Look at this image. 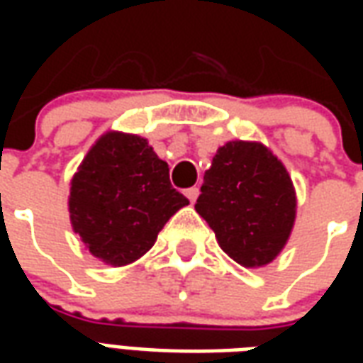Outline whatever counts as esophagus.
I'll list each match as a JSON object with an SVG mask.
<instances>
[{"label":"esophagus","instance_id":"esophagus-1","mask_svg":"<svg viewBox=\"0 0 363 363\" xmlns=\"http://www.w3.org/2000/svg\"><path fill=\"white\" fill-rule=\"evenodd\" d=\"M184 194H186V198H189L190 202H192V204H194V202H196L198 194H200V190H198V186H192V189L186 190V192H184Z\"/></svg>","mask_w":363,"mask_h":363}]
</instances>
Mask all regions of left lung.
I'll return each instance as SVG.
<instances>
[{
	"label": "left lung",
	"mask_w": 363,
	"mask_h": 363,
	"mask_svg": "<svg viewBox=\"0 0 363 363\" xmlns=\"http://www.w3.org/2000/svg\"><path fill=\"white\" fill-rule=\"evenodd\" d=\"M196 212L218 243L243 267H262L284 249L296 220V192L286 167L262 145L229 142L206 171Z\"/></svg>",
	"instance_id": "left-lung-1"
}]
</instances>
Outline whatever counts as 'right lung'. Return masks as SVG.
Returning a JSON list of instances; mask_svg holds the SVG:
<instances>
[{"label":"right lung","instance_id":"add662e5","mask_svg":"<svg viewBox=\"0 0 363 363\" xmlns=\"http://www.w3.org/2000/svg\"><path fill=\"white\" fill-rule=\"evenodd\" d=\"M189 200L171 186L169 165L140 135L111 132L83 159L69 190V218L96 259L124 267L150 251Z\"/></svg>","mask_w":363,"mask_h":363}]
</instances>
